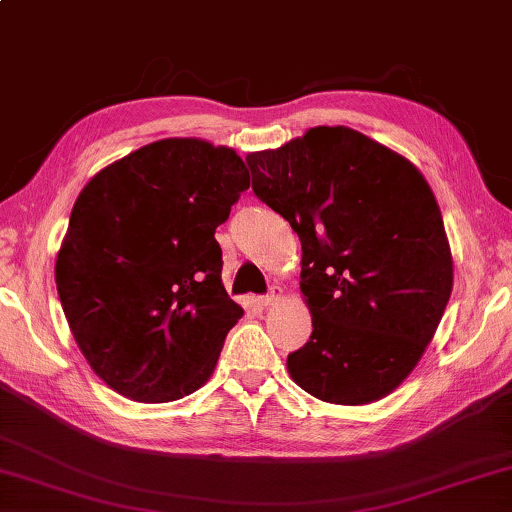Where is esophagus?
Wrapping results in <instances>:
<instances>
[{
  "label": "esophagus",
  "instance_id": "obj_1",
  "mask_svg": "<svg viewBox=\"0 0 512 512\" xmlns=\"http://www.w3.org/2000/svg\"><path fill=\"white\" fill-rule=\"evenodd\" d=\"M281 298H283V289L281 287H272L265 296H260L258 301H260V305H263V307H272V305H276L278 301H281Z\"/></svg>",
  "mask_w": 512,
  "mask_h": 512
}]
</instances>
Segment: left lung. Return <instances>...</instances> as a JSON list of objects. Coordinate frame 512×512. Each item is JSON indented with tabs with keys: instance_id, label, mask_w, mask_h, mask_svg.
I'll list each match as a JSON object with an SVG mask.
<instances>
[{
	"instance_id": "8db88e82",
	"label": "left lung",
	"mask_w": 512,
	"mask_h": 512,
	"mask_svg": "<svg viewBox=\"0 0 512 512\" xmlns=\"http://www.w3.org/2000/svg\"><path fill=\"white\" fill-rule=\"evenodd\" d=\"M254 194L301 238L312 336L287 356L312 397L363 406L414 370L452 292L439 205L421 171L347 127L245 158Z\"/></svg>"
}]
</instances>
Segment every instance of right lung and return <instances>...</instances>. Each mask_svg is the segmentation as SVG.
<instances>
[{
  "label": "right lung",
  "instance_id": "add662e5",
  "mask_svg": "<svg viewBox=\"0 0 512 512\" xmlns=\"http://www.w3.org/2000/svg\"><path fill=\"white\" fill-rule=\"evenodd\" d=\"M247 187L234 149L167 138L104 167L77 196L57 294L84 359L122 397L167 403L209 381L243 316L214 234Z\"/></svg>",
  "mask_w": 512,
  "mask_h": 512
}]
</instances>
